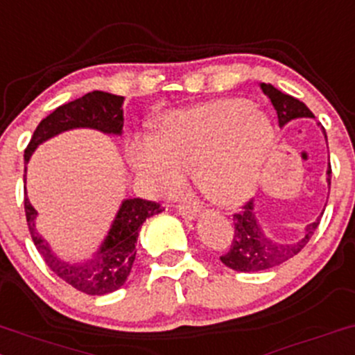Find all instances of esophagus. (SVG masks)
<instances>
[{"label": "esophagus", "mask_w": 355, "mask_h": 355, "mask_svg": "<svg viewBox=\"0 0 355 355\" xmlns=\"http://www.w3.org/2000/svg\"><path fill=\"white\" fill-rule=\"evenodd\" d=\"M200 212L197 204H184V205H178V214H180L184 219H196Z\"/></svg>", "instance_id": "1"}]
</instances>
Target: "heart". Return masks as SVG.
<instances>
[{
    "instance_id": "b5f03b06",
    "label": "heart",
    "mask_w": 355,
    "mask_h": 355,
    "mask_svg": "<svg viewBox=\"0 0 355 355\" xmlns=\"http://www.w3.org/2000/svg\"><path fill=\"white\" fill-rule=\"evenodd\" d=\"M272 141L275 131L263 111L225 97L159 116L153 139L131 141L128 158L155 192H178L184 171L193 170L207 200L234 207L258 187Z\"/></svg>"
}]
</instances>
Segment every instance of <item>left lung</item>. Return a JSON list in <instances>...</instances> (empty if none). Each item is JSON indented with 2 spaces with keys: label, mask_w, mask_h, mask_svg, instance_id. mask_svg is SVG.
I'll use <instances>...</instances> for the list:
<instances>
[{
  "label": "left lung",
  "mask_w": 355,
  "mask_h": 355,
  "mask_svg": "<svg viewBox=\"0 0 355 355\" xmlns=\"http://www.w3.org/2000/svg\"><path fill=\"white\" fill-rule=\"evenodd\" d=\"M261 89H263L264 94L270 97L272 107L276 109L279 126H283L288 121L295 118H306V116L313 118V112L302 101L278 91L271 84H261ZM323 133H325V130H323ZM327 173H329L327 180L330 184L332 166H329ZM232 224H234V234H232L231 248H229V251L225 254L220 256V261L225 266L231 268V270L254 272L271 270V268L278 266V264L285 263V261L297 256L306 246V243L313 236V232L317 231L318 224H320V217L315 222H311L309 227H306L305 236L302 239L290 244L272 241L271 237H268L261 231L258 220L254 217L252 202H246L241 207L239 212L232 214Z\"/></svg>",
  "instance_id": "obj_1"
}]
</instances>
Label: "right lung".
<instances>
[{
  "label": "right lung",
  "instance_id": "1",
  "mask_svg": "<svg viewBox=\"0 0 355 355\" xmlns=\"http://www.w3.org/2000/svg\"><path fill=\"white\" fill-rule=\"evenodd\" d=\"M123 96L92 91L62 104L40 121L25 150V162L32 157L33 150L45 139L72 128H94L104 133L121 135L123 130ZM25 216L35 248L44 258L45 264L60 279L85 295H106L119 290L130 275L136 258V241L139 229L148 217L163 210L158 202L145 198H128L121 205L112 227L94 259L84 264H69L60 261L50 251L49 244L38 236L35 229V209L25 196Z\"/></svg>",
  "mask_w": 355,
  "mask_h": 355
}]
</instances>
